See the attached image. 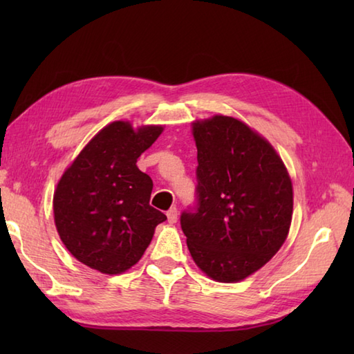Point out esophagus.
<instances>
[{"instance_id":"34e87169","label":"esophagus","mask_w":354,"mask_h":354,"mask_svg":"<svg viewBox=\"0 0 354 354\" xmlns=\"http://www.w3.org/2000/svg\"><path fill=\"white\" fill-rule=\"evenodd\" d=\"M167 221H169V223H175L178 221V209H176V207L170 208L169 212H167Z\"/></svg>"}]
</instances>
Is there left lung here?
Returning a JSON list of instances; mask_svg holds the SVG:
<instances>
[{
  "label": "left lung",
  "instance_id": "1",
  "mask_svg": "<svg viewBox=\"0 0 354 354\" xmlns=\"http://www.w3.org/2000/svg\"><path fill=\"white\" fill-rule=\"evenodd\" d=\"M196 205L181 214L194 263L209 278L236 283L274 257L293 212L292 181L275 149L237 118L193 123Z\"/></svg>",
  "mask_w": 354,
  "mask_h": 354
}]
</instances>
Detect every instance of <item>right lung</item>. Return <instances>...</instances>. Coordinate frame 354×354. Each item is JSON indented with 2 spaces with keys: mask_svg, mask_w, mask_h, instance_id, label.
<instances>
[{
  "mask_svg": "<svg viewBox=\"0 0 354 354\" xmlns=\"http://www.w3.org/2000/svg\"><path fill=\"white\" fill-rule=\"evenodd\" d=\"M162 126L114 122L95 135L57 183L53 212L59 237L74 257L115 275L137 263L158 223L167 217L149 205L153 183L137 167Z\"/></svg>",
  "mask_w": 354,
  "mask_h": 354,
  "instance_id": "obj_1",
  "label": "right lung"
}]
</instances>
